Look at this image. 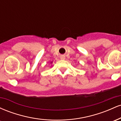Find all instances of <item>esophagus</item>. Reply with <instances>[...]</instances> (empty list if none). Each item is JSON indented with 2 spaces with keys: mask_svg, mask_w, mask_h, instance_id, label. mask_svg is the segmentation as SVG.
<instances>
[{
  "mask_svg": "<svg viewBox=\"0 0 121 121\" xmlns=\"http://www.w3.org/2000/svg\"><path fill=\"white\" fill-rule=\"evenodd\" d=\"M61 60H65V56L62 55V56H61Z\"/></svg>",
  "mask_w": 121,
  "mask_h": 121,
  "instance_id": "1",
  "label": "esophagus"
}]
</instances>
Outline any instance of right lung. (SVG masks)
<instances>
[{"mask_svg": "<svg viewBox=\"0 0 121 121\" xmlns=\"http://www.w3.org/2000/svg\"><path fill=\"white\" fill-rule=\"evenodd\" d=\"M52 62H53L52 61H51V64H52Z\"/></svg>", "mask_w": 121, "mask_h": 121, "instance_id": "obj_1", "label": "right lung"}]
</instances>
